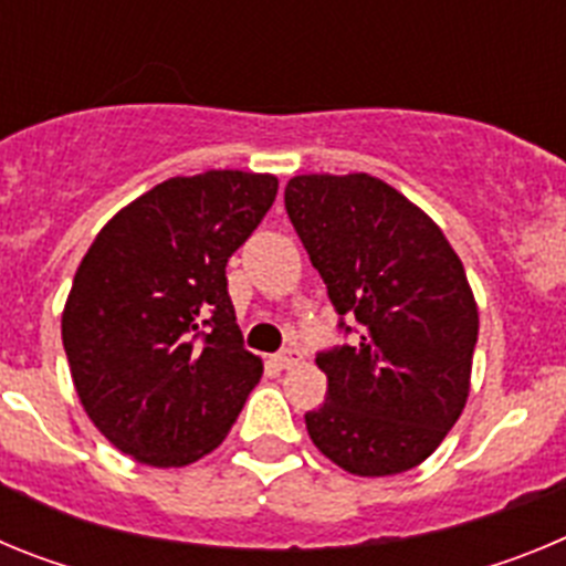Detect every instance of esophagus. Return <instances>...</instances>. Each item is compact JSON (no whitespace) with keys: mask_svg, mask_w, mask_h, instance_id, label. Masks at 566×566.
<instances>
[{"mask_svg":"<svg viewBox=\"0 0 566 566\" xmlns=\"http://www.w3.org/2000/svg\"><path fill=\"white\" fill-rule=\"evenodd\" d=\"M272 363L277 365L280 371H286V368H294V365L303 363V352L300 348H283L280 354H274Z\"/></svg>","mask_w":566,"mask_h":566,"instance_id":"esophagus-1","label":"esophagus"}]
</instances>
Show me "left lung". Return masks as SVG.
I'll list each match as a JSON object with an SVG mask.
<instances>
[{
  "mask_svg": "<svg viewBox=\"0 0 566 566\" xmlns=\"http://www.w3.org/2000/svg\"><path fill=\"white\" fill-rule=\"evenodd\" d=\"M286 212L359 343L319 354L328 394L306 428L354 476H397L437 451L470 394L479 306L442 229L368 172L294 175ZM352 332V328H348Z\"/></svg>",
  "mask_w": 566,
  "mask_h": 566,
  "instance_id": "obj_1",
  "label": "left lung"
}]
</instances>
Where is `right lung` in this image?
Wrapping results in <instances>:
<instances>
[{"label":"right lung","mask_w":566,"mask_h":566,"mask_svg":"<svg viewBox=\"0 0 566 566\" xmlns=\"http://www.w3.org/2000/svg\"><path fill=\"white\" fill-rule=\"evenodd\" d=\"M269 172L175 175L109 218L62 312L90 422L149 468H184L232 431L263 359L243 348L227 263L274 203Z\"/></svg>","instance_id":"1"}]
</instances>
